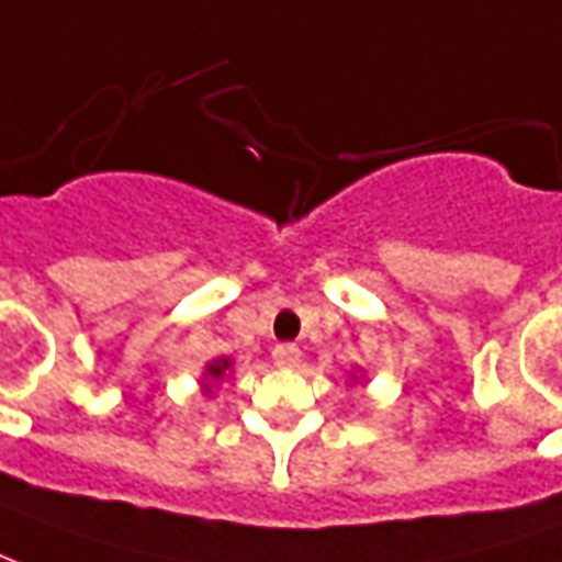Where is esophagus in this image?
<instances>
[{"mask_svg":"<svg viewBox=\"0 0 562 562\" xmlns=\"http://www.w3.org/2000/svg\"><path fill=\"white\" fill-rule=\"evenodd\" d=\"M300 358H303V351H300L296 346H290V342H284V346H274L272 351V361L278 363V367H296Z\"/></svg>","mask_w":562,"mask_h":562,"instance_id":"1","label":"esophagus"}]
</instances>
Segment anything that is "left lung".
<instances>
[{"instance_id":"1","label":"left lung","mask_w":562,"mask_h":562,"mask_svg":"<svg viewBox=\"0 0 562 562\" xmlns=\"http://www.w3.org/2000/svg\"><path fill=\"white\" fill-rule=\"evenodd\" d=\"M351 382H363V376H355V373H351Z\"/></svg>"}]
</instances>
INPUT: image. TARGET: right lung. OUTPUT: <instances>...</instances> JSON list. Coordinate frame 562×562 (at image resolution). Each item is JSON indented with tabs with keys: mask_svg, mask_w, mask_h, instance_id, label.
<instances>
[{
	"mask_svg": "<svg viewBox=\"0 0 562 562\" xmlns=\"http://www.w3.org/2000/svg\"><path fill=\"white\" fill-rule=\"evenodd\" d=\"M226 376H232V361L229 358H214V361L204 363V373H201L199 385L204 397H214L216 382H223Z\"/></svg>",
	"mask_w": 562,
	"mask_h": 562,
	"instance_id": "right-lung-1",
	"label": "right lung"
}]
</instances>
